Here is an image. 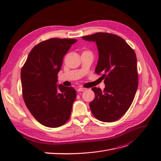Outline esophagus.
<instances>
[{"mask_svg": "<svg viewBox=\"0 0 161 161\" xmlns=\"http://www.w3.org/2000/svg\"><path fill=\"white\" fill-rule=\"evenodd\" d=\"M85 90H86V89H85V88H82V87H80V88L78 89V91H79V92L84 91H85Z\"/></svg>", "mask_w": 161, "mask_h": 161, "instance_id": "obj_1", "label": "esophagus"}]
</instances>
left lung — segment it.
Listing matches in <instances>:
<instances>
[{"label": "left lung", "instance_id": "obj_1", "mask_svg": "<svg viewBox=\"0 0 161 161\" xmlns=\"http://www.w3.org/2000/svg\"><path fill=\"white\" fill-rule=\"evenodd\" d=\"M95 42L99 51L95 73L102 74L105 85L102 91L93 87L95 97L90 109L95 118L103 122L119 119L132 103L138 85L136 53L121 37L109 33L83 36Z\"/></svg>", "mask_w": 161, "mask_h": 161}]
</instances>
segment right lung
I'll return each instance as SVG.
<instances>
[{
	"label": "right lung",
	"instance_id": "add662e5",
	"mask_svg": "<svg viewBox=\"0 0 161 161\" xmlns=\"http://www.w3.org/2000/svg\"><path fill=\"white\" fill-rule=\"evenodd\" d=\"M75 39L50 38L34 46L21 71L22 94L27 109L38 122L57 128L69 119L76 92L56 85L63 58Z\"/></svg>",
	"mask_w": 161,
	"mask_h": 161
}]
</instances>
